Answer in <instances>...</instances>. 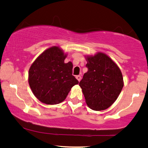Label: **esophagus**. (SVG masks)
<instances>
[{"label": "esophagus", "mask_w": 148, "mask_h": 148, "mask_svg": "<svg viewBox=\"0 0 148 148\" xmlns=\"http://www.w3.org/2000/svg\"><path fill=\"white\" fill-rule=\"evenodd\" d=\"M76 77V79H77V80L79 81V82H80L81 79H82V77H81L80 75H76V77Z\"/></svg>", "instance_id": "esophagus-1"}]
</instances>
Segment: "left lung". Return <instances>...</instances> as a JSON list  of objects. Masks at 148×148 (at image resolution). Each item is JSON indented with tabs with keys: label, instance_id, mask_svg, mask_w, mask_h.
Returning a JSON list of instances; mask_svg holds the SVG:
<instances>
[{
	"label": "left lung",
	"instance_id": "8db88e82",
	"mask_svg": "<svg viewBox=\"0 0 148 148\" xmlns=\"http://www.w3.org/2000/svg\"><path fill=\"white\" fill-rule=\"evenodd\" d=\"M86 58L88 72L84 75L79 86L91 109L105 110L116 101L122 90V73L117 64L102 52Z\"/></svg>",
	"mask_w": 148,
	"mask_h": 148
}]
</instances>
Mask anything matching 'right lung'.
<instances>
[{
  "label": "right lung",
  "instance_id": "obj_1",
  "mask_svg": "<svg viewBox=\"0 0 148 148\" xmlns=\"http://www.w3.org/2000/svg\"><path fill=\"white\" fill-rule=\"evenodd\" d=\"M66 57L58 46H52L44 50L30 66L29 85L42 103L59 104L65 100L72 87L79 84L72 75V62L64 63Z\"/></svg>",
  "mask_w": 148,
  "mask_h": 148
}]
</instances>
